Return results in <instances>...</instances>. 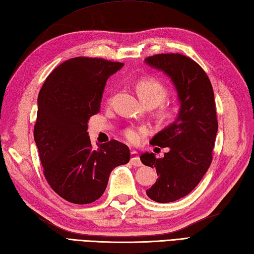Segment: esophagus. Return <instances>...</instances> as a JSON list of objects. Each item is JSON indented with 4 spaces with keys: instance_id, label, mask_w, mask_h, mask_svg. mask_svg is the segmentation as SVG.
<instances>
[{
    "instance_id": "1",
    "label": "esophagus",
    "mask_w": 254,
    "mask_h": 254,
    "mask_svg": "<svg viewBox=\"0 0 254 254\" xmlns=\"http://www.w3.org/2000/svg\"><path fill=\"white\" fill-rule=\"evenodd\" d=\"M131 164L133 166H142V162L138 157V153L133 151L131 152Z\"/></svg>"
}]
</instances>
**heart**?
<instances>
[{"label":"heart","instance_id":"b5f03b06","mask_svg":"<svg viewBox=\"0 0 254 254\" xmlns=\"http://www.w3.org/2000/svg\"><path fill=\"white\" fill-rule=\"evenodd\" d=\"M136 91L142 100L147 106H158L155 112V116L160 121H168L174 117L175 111L174 108L170 104L164 103L167 97V88L165 84L162 83L160 80L155 78L146 77L142 78L136 82ZM146 132L145 128H127L124 131V136L131 143H137L141 140V136Z\"/></svg>","mask_w":254,"mask_h":254}]
</instances>
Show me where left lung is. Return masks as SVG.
I'll return each instance as SVG.
<instances>
[{
    "instance_id": "1",
    "label": "left lung",
    "mask_w": 254,
    "mask_h": 254,
    "mask_svg": "<svg viewBox=\"0 0 254 254\" xmlns=\"http://www.w3.org/2000/svg\"><path fill=\"white\" fill-rule=\"evenodd\" d=\"M145 63L171 78L181 102L176 120L151 141L170 151L163 158L154 153L140 156L144 165L156 168L158 176L146 195L156 202H172L187 196L210 166L218 131L215 96L207 73L190 57L158 54Z\"/></svg>"
}]
</instances>
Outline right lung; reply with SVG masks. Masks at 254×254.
Returning a JSON list of instances; mask_svg holds the SVG:
<instances>
[{"label":"right lung","instance_id":"right-lung-1","mask_svg":"<svg viewBox=\"0 0 254 254\" xmlns=\"http://www.w3.org/2000/svg\"><path fill=\"white\" fill-rule=\"evenodd\" d=\"M122 67L102 58L68 59L39 91L34 140L47 183L69 202L99 199L113 168L130 161L126 144L111 140L93 148L87 132L89 119L100 111L108 78Z\"/></svg>","mask_w":254,"mask_h":254}]
</instances>
